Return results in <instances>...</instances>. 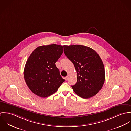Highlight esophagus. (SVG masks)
<instances>
[{
    "mask_svg": "<svg viewBox=\"0 0 131 131\" xmlns=\"http://www.w3.org/2000/svg\"><path fill=\"white\" fill-rule=\"evenodd\" d=\"M68 78H69V77H68V76L66 77H65V80H66V81H67V80H68Z\"/></svg>",
    "mask_w": 131,
    "mask_h": 131,
    "instance_id": "1",
    "label": "esophagus"
}]
</instances>
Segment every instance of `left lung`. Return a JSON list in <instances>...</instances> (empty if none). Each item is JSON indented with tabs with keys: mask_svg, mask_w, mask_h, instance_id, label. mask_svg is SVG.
<instances>
[{
	"mask_svg": "<svg viewBox=\"0 0 131 131\" xmlns=\"http://www.w3.org/2000/svg\"><path fill=\"white\" fill-rule=\"evenodd\" d=\"M64 53L73 63L77 81L72 86L74 92L83 98L95 96L102 88L105 81L103 62L93 49L81 45H63Z\"/></svg>",
	"mask_w": 131,
	"mask_h": 131,
	"instance_id": "8db88e82",
	"label": "left lung"
}]
</instances>
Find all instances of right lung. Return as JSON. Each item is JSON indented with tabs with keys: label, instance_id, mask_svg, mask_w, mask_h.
<instances>
[{
	"label": "right lung",
	"instance_id": "1",
	"mask_svg": "<svg viewBox=\"0 0 131 131\" xmlns=\"http://www.w3.org/2000/svg\"><path fill=\"white\" fill-rule=\"evenodd\" d=\"M63 50L60 45H43L36 48L29 57L24 76L33 93L43 98L48 97L56 92L65 81L55 64Z\"/></svg>",
	"mask_w": 131,
	"mask_h": 131
}]
</instances>
